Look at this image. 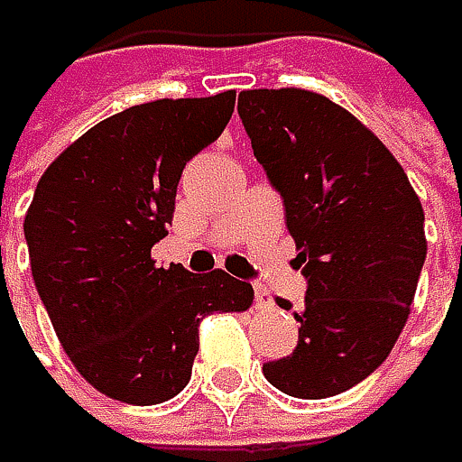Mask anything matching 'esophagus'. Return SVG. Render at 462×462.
<instances>
[{"instance_id":"34e87169","label":"esophagus","mask_w":462,"mask_h":462,"mask_svg":"<svg viewBox=\"0 0 462 462\" xmlns=\"http://www.w3.org/2000/svg\"><path fill=\"white\" fill-rule=\"evenodd\" d=\"M254 305H256L259 310H270V308H273V297H270V291H267L264 286H256V289H254Z\"/></svg>"}]
</instances>
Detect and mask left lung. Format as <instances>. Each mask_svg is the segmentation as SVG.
I'll return each mask as SVG.
<instances>
[{
    "instance_id": "1",
    "label": "left lung",
    "mask_w": 462,
    "mask_h": 462,
    "mask_svg": "<svg viewBox=\"0 0 462 462\" xmlns=\"http://www.w3.org/2000/svg\"><path fill=\"white\" fill-rule=\"evenodd\" d=\"M237 115L254 157L281 192L308 278L300 342L262 366L297 399H328L393 350L425 262V214L391 149L313 90H243Z\"/></svg>"
}]
</instances>
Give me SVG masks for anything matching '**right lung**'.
Here are the masks:
<instances>
[{"label":"right lung","instance_id":"1","mask_svg":"<svg viewBox=\"0 0 462 462\" xmlns=\"http://www.w3.org/2000/svg\"><path fill=\"white\" fill-rule=\"evenodd\" d=\"M235 90L160 98L112 115L69 143L26 211L34 286L77 372L104 396L149 407L192 374L198 326L243 313L254 289L225 270L157 267L184 165L222 136Z\"/></svg>","mask_w":462,"mask_h":462}]
</instances>
